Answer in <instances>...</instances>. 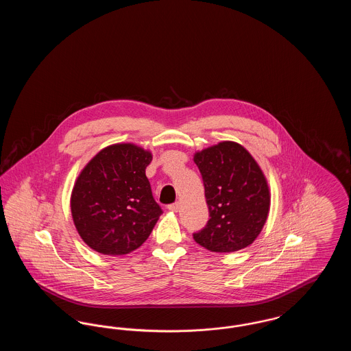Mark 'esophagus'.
<instances>
[{
    "label": "esophagus",
    "mask_w": 351,
    "mask_h": 351,
    "mask_svg": "<svg viewBox=\"0 0 351 351\" xmlns=\"http://www.w3.org/2000/svg\"><path fill=\"white\" fill-rule=\"evenodd\" d=\"M179 208H180V202H175V204H171V205H168V210H171V212H179Z\"/></svg>",
    "instance_id": "esophagus-1"
}]
</instances>
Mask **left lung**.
Instances as JSON below:
<instances>
[{"mask_svg": "<svg viewBox=\"0 0 351 351\" xmlns=\"http://www.w3.org/2000/svg\"><path fill=\"white\" fill-rule=\"evenodd\" d=\"M209 208L205 229L195 241L213 252H234L247 247L267 221L271 192L258 162L242 145L222 141L196 151Z\"/></svg>", "mask_w": 351, "mask_h": 351, "instance_id": "1", "label": "left lung"}]
</instances>
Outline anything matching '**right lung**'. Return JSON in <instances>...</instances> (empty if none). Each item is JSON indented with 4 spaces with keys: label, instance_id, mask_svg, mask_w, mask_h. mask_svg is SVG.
I'll use <instances>...</instances> for the list:
<instances>
[{
    "label": "right lung",
    "instance_id": "1",
    "mask_svg": "<svg viewBox=\"0 0 351 351\" xmlns=\"http://www.w3.org/2000/svg\"><path fill=\"white\" fill-rule=\"evenodd\" d=\"M150 150L114 143L80 171L71 193V215L85 245L104 255H125L149 238L162 215L146 167Z\"/></svg>",
    "mask_w": 351,
    "mask_h": 351
}]
</instances>
